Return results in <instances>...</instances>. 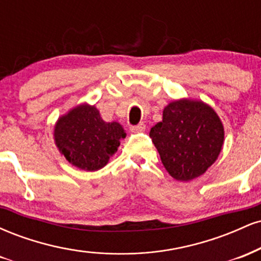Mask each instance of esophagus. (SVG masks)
I'll use <instances>...</instances> for the list:
<instances>
[{
	"label": "esophagus",
	"instance_id": "obj_1",
	"mask_svg": "<svg viewBox=\"0 0 261 261\" xmlns=\"http://www.w3.org/2000/svg\"><path fill=\"white\" fill-rule=\"evenodd\" d=\"M130 130L133 131V133H142V131L146 130V125L143 124V122H140L136 126H131Z\"/></svg>",
	"mask_w": 261,
	"mask_h": 261
}]
</instances>
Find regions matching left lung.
I'll use <instances>...</instances> for the list:
<instances>
[{
	"label": "left lung",
	"instance_id": "8db88e82",
	"mask_svg": "<svg viewBox=\"0 0 261 261\" xmlns=\"http://www.w3.org/2000/svg\"><path fill=\"white\" fill-rule=\"evenodd\" d=\"M164 168L189 181L202 175L217 160L224 140L222 121L201 100L179 99L163 110V120L149 131Z\"/></svg>",
	"mask_w": 261,
	"mask_h": 261
}]
</instances>
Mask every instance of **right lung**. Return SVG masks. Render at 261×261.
<instances>
[{
	"label": "right lung",
	"instance_id": "1",
	"mask_svg": "<svg viewBox=\"0 0 261 261\" xmlns=\"http://www.w3.org/2000/svg\"><path fill=\"white\" fill-rule=\"evenodd\" d=\"M126 136L119 122H106L94 106L81 104L59 118L54 139L60 153L77 168H103Z\"/></svg>",
	"mask_w": 261,
	"mask_h": 261
}]
</instances>
